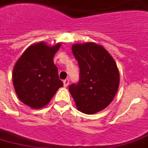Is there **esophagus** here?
Listing matches in <instances>:
<instances>
[{
	"label": "esophagus",
	"instance_id": "1",
	"mask_svg": "<svg viewBox=\"0 0 148 148\" xmlns=\"http://www.w3.org/2000/svg\"><path fill=\"white\" fill-rule=\"evenodd\" d=\"M68 85H69V80H68V79L64 80V81H63V86H64V87H67Z\"/></svg>",
	"mask_w": 148,
	"mask_h": 148
}]
</instances>
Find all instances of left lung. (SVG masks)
<instances>
[{"mask_svg":"<svg viewBox=\"0 0 148 148\" xmlns=\"http://www.w3.org/2000/svg\"><path fill=\"white\" fill-rule=\"evenodd\" d=\"M72 53L80 67V81L69 86L76 108L95 114L113 100L120 85V73L112 55L94 42L72 45Z\"/></svg>","mask_w":148,"mask_h":148,"instance_id":"left-lung-1","label":"left lung"}]
</instances>
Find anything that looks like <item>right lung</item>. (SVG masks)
<instances>
[{
	"instance_id": "obj_1",
	"label": "right lung",
	"mask_w": 148,
	"mask_h": 148,
	"mask_svg": "<svg viewBox=\"0 0 148 148\" xmlns=\"http://www.w3.org/2000/svg\"><path fill=\"white\" fill-rule=\"evenodd\" d=\"M61 43L48 45L40 41L30 45L18 59L13 69V85L18 99L34 109L44 108L63 86L53 63Z\"/></svg>"
}]
</instances>
